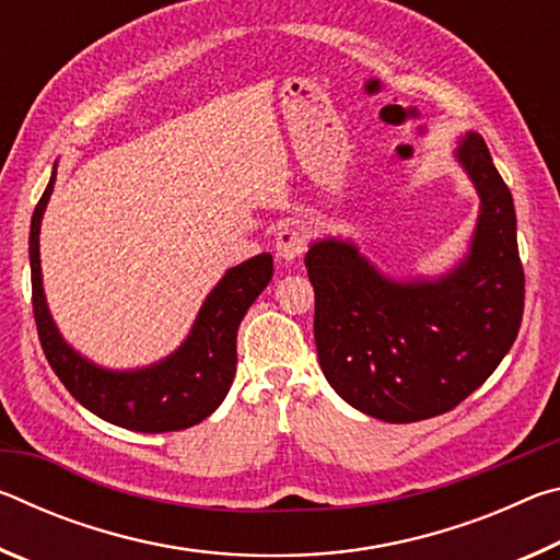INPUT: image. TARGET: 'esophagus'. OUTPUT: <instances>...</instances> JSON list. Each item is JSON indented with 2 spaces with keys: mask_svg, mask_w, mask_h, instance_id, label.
Instances as JSON below:
<instances>
[{
  "mask_svg": "<svg viewBox=\"0 0 560 560\" xmlns=\"http://www.w3.org/2000/svg\"><path fill=\"white\" fill-rule=\"evenodd\" d=\"M303 234L299 230H291V226H283L277 236V246H273V252H277V257L283 261H296L303 252Z\"/></svg>",
  "mask_w": 560,
  "mask_h": 560,
  "instance_id": "1",
  "label": "esophagus"
}]
</instances>
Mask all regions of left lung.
<instances>
[{"mask_svg": "<svg viewBox=\"0 0 560 560\" xmlns=\"http://www.w3.org/2000/svg\"><path fill=\"white\" fill-rule=\"evenodd\" d=\"M457 160L479 192L469 254L440 279L395 281L355 244L318 240L306 254L314 338L330 387L385 422L450 412L497 371L524 316L514 200L489 148L467 132Z\"/></svg>", "mask_w": 560, "mask_h": 560, "instance_id": "left-lung-1", "label": "left lung"}]
</instances>
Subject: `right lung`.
Here are the masks:
<instances>
[{"label": "right lung", "instance_id": "add662e5", "mask_svg": "<svg viewBox=\"0 0 560 560\" xmlns=\"http://www.w3.org/2000/svg\"><path fill=\"white\" fill-rule=\"evenodd\" d=\"M54 183L56 165L34 210L30 232L34 320L51 371L86 410L118 428L175 432L202 422L230 393L236 373V328L254 299L271 281V254H259L224 273L205 299L185 343L173 355L138 371H106L66 343L46 306L39 232Z\"/></svg>", "mask_w": 560, "mask_h": 560}]
</instances>
